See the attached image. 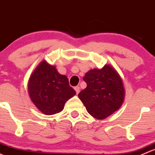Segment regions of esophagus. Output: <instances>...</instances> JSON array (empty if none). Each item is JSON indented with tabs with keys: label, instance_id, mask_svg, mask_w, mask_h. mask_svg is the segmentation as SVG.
<instances>
[{
	"label": "esophagus",
	"instance_id": "esophagus-1",
	"mask_svg": "<svg viewBox=\"0 0 155 155\" xmlns=\"http://www.w3.org/2000/svg\"><path fill=\"white\" fill-rule=\"evenodd\" d=\"M74 89H75V91H76V92H77V94H78L79 93V92H80V87H78V86H77V87H74Z\"/></svg>",
	"mask_w": 155,
	"mask_h": 155
}]
</instances>
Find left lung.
<instances>
[{"instance_id":"left-lung-1","label":"left lung","mask_w":155,"mask_h":155,"mask_svg":"<svg viewBox=\"0 0 155 155\" xmlns=\"http://www.w3.org/2000/svg\"><path fill=\"white\" fill-rule=\"evenodd\" d=\"M84 81L87 88L79 92L78 97L91 116L104 119L120 107L125 89L120 76L112 66L89 70Z\"/></svg>"}]
</instances>
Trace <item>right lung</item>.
<instances>
[{
    "label": "right lung",
    "instance_id": "right-lung-1",
    "mask_svg": "<svg viewBox=\"0 0 155 155\" xmlns=\"http://www.w3.org/2000/svg\"><path fill=\"white\" fill-rule=\"evenodd\" d=\"M28 92L33 103L45 115L61 112L66 101L76 94L66 76L46 61L40 63L30 76Z\"/></svg>",
    "mask_w": 155,
    "mask_h": 155
}]
</instances>
